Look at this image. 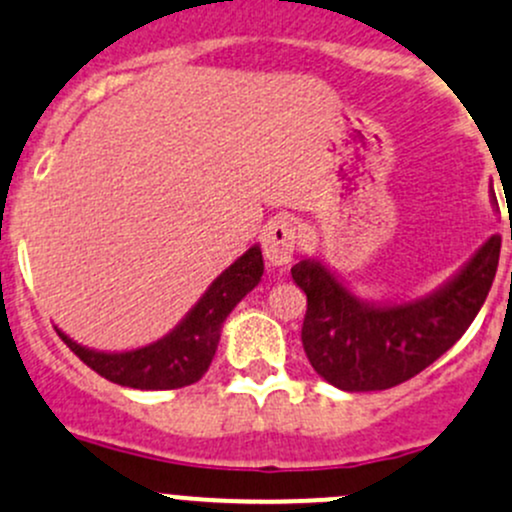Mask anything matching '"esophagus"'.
Segmentation results:
<instances>
[{"instance_id": "34e87169", "label": "esophagus", "mask_w": 512, "mask_h": 512, "mask_svg": "<svg viewBox=\"0 0 512 512\" xmlns=\"http://www.w3.org/2000/svg\"><path fill=\"white\" fill-rule=\"evenodd\" d=\"M295 244H298V229L293 221L278 219L263 229V256L271 266H288L295 256Z\"/></svg>"}]
</instances>
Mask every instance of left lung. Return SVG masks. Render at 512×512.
I'll use <instances>...</instances> for the list:
<instances>
[{
    "instance_id": "1",
    "label": "left lung",
    "mask_w": 512,
    "mask_h": 512,
    "mask_svg": "<svg viewBox=\"0 0 512 512\" xmlns=\"http://www.w3.org/2000/svg\"><path fill=\"white\" fill-rule=\"evenodd\" d=\"M498 258L500 236L493 234L444 286L409 303H367L347 291L323 261L303 258L291 276L308 295L300 340L310 365L345 392L407 382L466 333L486 303Z\"/></svg>"
}]
</instances>
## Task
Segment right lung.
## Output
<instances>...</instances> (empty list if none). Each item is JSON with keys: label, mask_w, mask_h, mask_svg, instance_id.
I'll list each match as a JSON object with an SVG mask.
<instances>
[{"label": "right lung", "mask_w": 512, "mask_h": 512, "mask_svg": "<svg viewBox=\"0 0 512 512\" xmlns=\"http://www.w3.org/2000/svg\"><path fill=\"white\" fill-rule=\"evenodd\" d=\"M263 276V256L251 246L236 258L192 310L160 340L128 352H100L78 345L66 333H56L93 372L115 384L133 389H179L202 379L217 352L221 325L246 293L254 291Z\"/></svg>", "instance_id": "1"}]
</instances>
